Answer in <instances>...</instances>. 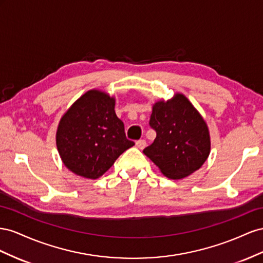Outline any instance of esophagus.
<instances>
[{
	"label": "esophagus",
	"mask_w": 263,
	"mask_h": 263,
	"mask_svg": "<svg viewBox=\"0 0 263 263\" xmlns=\"http://www.w3.org/2000/svg\"><path fill=\"white\" fill-rule=\"evenodd\" d=\"M136 145H137V147H139L140 149H143L145 146H146V142H145V140H139L137 143H136Z\"/></svg>",
	"instance_id": "obj_1"
}]
</instances>
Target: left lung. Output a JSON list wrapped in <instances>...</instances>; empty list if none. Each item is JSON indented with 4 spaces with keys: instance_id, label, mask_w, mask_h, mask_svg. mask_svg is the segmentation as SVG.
<instances>
[{
    "instance_id": "obj_1",
    "label": "left lung",
    "mask_w": 263,
    "mask_h": 263,
    "mask_svg": "<svg viewBox=\"0 0 263 263\" xmlns=\"http://www.w3.org/2000/svg\"><path fill=\"white\" fill-rule=\"evenodd\" d=\"M149 125L156 131V138L143 153L166 177L190 176L208 159L211 136L207 123L183 93L155 102Z\"/></svg>"
}]
</instances>
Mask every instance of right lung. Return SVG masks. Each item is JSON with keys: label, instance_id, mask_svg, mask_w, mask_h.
<instances>
[{"label": "right lung", "instance_id": "add662e5", "mask_svg": "<svg viewBox=\"0 0 263 263\" xmlns=\"http://www.w3.org/2000/svg\"><path fill=\"white\" fill-rule=\"evenodd\" d=\"M116 98L98 89L74 101L59 121L56 145L65 166L78 176H102L134 142L115 111Z\"/></svg>", "mask_w": 263, "mask_h": 263}]
</instances>
